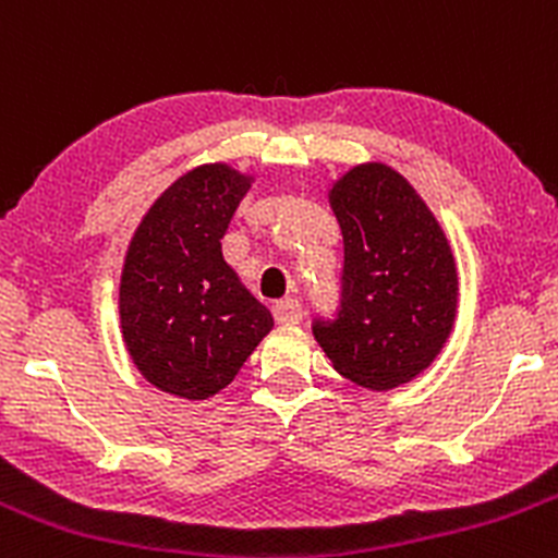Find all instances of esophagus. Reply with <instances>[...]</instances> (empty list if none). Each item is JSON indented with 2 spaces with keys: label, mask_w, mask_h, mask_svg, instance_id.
I'll return each mask as SVG.
<instances>
[{
  "label": "esophagus",
  "mask_w": 558,
  "mask_h": 558,
  "mask_svg": "<svg viewBox=\"0 0 558 558\" xmlns=\"http://www.w3.org/2000/svg\"><path fill=\"white\" fill-rule=\"evenodd\" d=\"M274 317L281 325H295V322L303 319V303L298 298H281V301L274 303Z\"/></svg>",
  "instance_id": "esophagus-1"
}]
</instances>
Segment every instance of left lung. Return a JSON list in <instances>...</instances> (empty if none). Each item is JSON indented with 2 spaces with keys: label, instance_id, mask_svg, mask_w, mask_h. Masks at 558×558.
<instances>
[{
  "label": "left lung",
  "instance_id": "8db88e82",
  "mask_svg": "<svg viewBox=\"0 0 558 558\" xmlns=\"http://www.w3.org/2000/svg\"><path fill=\"white\" fill-rule=\"evenodd\" d=\"M343 236L341 298L314 338L341 376L367 389L411 381L444 349L457 314V268L438 220L384 163L357 166L330 191Z\"/></svg>",
  "mask_w": 558,
  "mask_h": 558
}]
</instances>
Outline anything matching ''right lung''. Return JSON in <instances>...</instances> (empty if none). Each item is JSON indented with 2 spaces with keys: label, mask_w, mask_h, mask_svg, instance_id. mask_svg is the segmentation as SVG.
I'll return each instance as SVG.
<instances>
[{
  "label": "right lung",
  "mask_w": 558,
  "mask_h": 558,
  "mask_svg": "<svg viewBox=\"0 0 558 558\" xmlns=\"http://www.w3.org/2000/svg\"><path fill=\"white\" fill-rule=\"evenodd\" d=\"M250 180L231 166H201L155 201L131 239L120 327L134 365L163 392L211 398L274 327L222 257Z\"/></svg>",
  "instance_id": "1"
}]
</instances>
